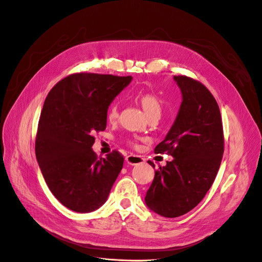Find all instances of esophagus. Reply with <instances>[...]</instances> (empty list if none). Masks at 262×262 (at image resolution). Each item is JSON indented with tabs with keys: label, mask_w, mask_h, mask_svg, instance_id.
Segmentation results:
<instances>
[{
	"label": "esophagus",
	"mask_w": 262,
	"mask_h": 262,
	"mask_svg": "<svg viewBox=\"0 0 262 262\" xmlns=\"http://www.w3.org/2000/svg\"><path fill=\"white\" fill-rule=\"evenodd\" d=\"M126 162L130 165H137V164H141L144 162V158L142 156H139V155H128L126 158H125Z\"/></svg>",
	"instance_id": "1"
}]
</instances>
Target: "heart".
<instances>
[{
    "label": "heart",
    "instance_id": "heart-1",
    "mask_svg": "<svg viewBox=\"0 0 262 262\" xmlns=\"http://www.w3.org/2000/svg\"><path fill=\"white\" fill-rule=\"evenodd\" d=\"M137 99L148 117L161 114V110H162L161 101L154 93H143L141 95H139ZM119 115H120L119 103L114 102L108 107L107 115H106L107 120L111 122V123H115V122H117V120L119 119ZM127 143L129 145L137 146V141L135 139H128Z\"/></svg>",
    "mask_w": 262,
    "mask_h": 262
}]
</instances>
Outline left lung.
<instances>
[{"mask_svg": "<svg viewBox=\"0 0 262 262\" xmlns=\"http://www.w3.org/2000/svg\"><path fill=\"white\" fill-rule=\"evenodd\" d=\"M182 93V103L165 139L155 154L173 157L155 170L145 203L166 218L182 216L204 198L222 160L224 137L218 103L199 81L173 76ZM148 163L155 168L151 161Z\"/></svg>", "mask_w": 262, "mask_h": 262, "instance_id": "left-lung-1", "label": "left lung"}]
</instances>
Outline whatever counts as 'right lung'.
I'll return each mask as SVG.
<instances>
[{"label": "right lung", "instance_id": "right-lung-1", "mask_svg": "<svg viewBox=\"0 0 262 262\" xmlns=\"http://www.w3.org/2000/svg\"><path fill=\"white\" fill-rule=\"evenodd\" d=\"M132 77L69 75L48 93L36 137V157L47 186L67 208L96 211L107 200L124 158L93 150L94 134L105 130L107 110Z\"/></svg>", "mask_w": 262, "mask_h": 262}]
</instances>
